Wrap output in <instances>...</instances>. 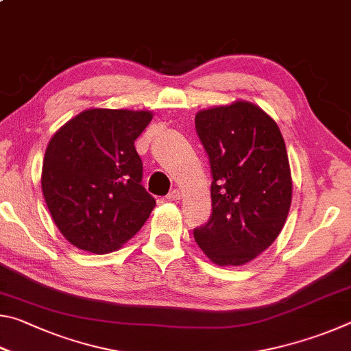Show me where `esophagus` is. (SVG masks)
I'll return each mask as SVG.
<instances>
[{
  "label": "esophagus",
  "instance_id": "esophagus-1",
  "mask_svg": "<svg viewBox=\"0 0 351 351\" xmlns=\"http://www.w3.org/2000/svg\"><path fill=\"white\" fill-rule=\"evenodd\" d=\"M165 198H167L169 201H176V199H181V192H180V190H178V189H173V190H171V192L167 195V197H165Z\"/></svg>",
  "mask_w": 351,
  "mask_h": 351
}]
</instances>
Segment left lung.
<instances>
[{
  "mask_svg": "<svg viewBox=\"0 0 351 351\" xmlns=\"http://www.w3.org/2000/svg\"><path fill=\"white\" fill-rule=\"evenodd\" d=\"M195 128L212 173V213L195 228V241L213 263L245 265L287 221L293 181L283 136L263 110L241 100L199 111Z\"/></svg>",
  "mask_w": 351,
  "mask_h": 351,
  "instance_id": "1",
  "label": "left lung"
}]
</instances>
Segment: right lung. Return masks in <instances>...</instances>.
I'll return each instance as SVG.
<instances>
[{
  "instance_id": "1",
  "label": "right lung",
  "mask_w": 351,
  "mask_h": 351,
  "mask_svg": "<svg viewBox=\"0 0 351 351\" xmlns=\"http://www.w3.org/2000/svg\"><path fill=\"white\" fill-rule=\"evenodd\" d=\"M152 117L150 111L86 110L52 136L41 189L71 245L94 254L112 252L150 217L156 199L142 186L134 141Z\"/></svg>"
}]
</instances>
